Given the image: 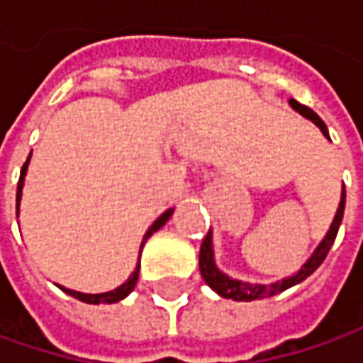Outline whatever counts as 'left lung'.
<instances>
[{"label":"left lung","mask_w":363,"mask_h":363,"mask_svg":"<svg viewBox=\"0 0 363 363\" xmlns=\"http://www.w3.org/2000/svg\"><path fill=\"white\" fill-rule=\"evenodd\" d=\"M289 105L293 106L299 115H303L305 119L313 121L315 125L321 129V133L325 135L329 139V133L328 127H325V123L319 119V115L313 113L309 106L301 105L297 103L295 99H291L289 101ZM343 208H345V188L342 189V200H340V208H337V212H335V218H333V222H331V226H329L328 234H325V238L319 242V246L315 248V252L309 257V260L301 267L299 271L295 272L293 277H286L283 281H277V283H272V285H252V283H244V281H236V279H230L228 274H224V272L220 271L216 267V262H214V248H212V230L206 234V238H203L202 248H200V272H202L203 281H206V285L210 286V289H214L220 297H224V299H234V301H257V299H267V297H272V295H277V293H283L286 291L289 286L293 285H299L301 281H305L309 274H313L317 269H319V264L325 260L328 257L329 248H331V244L335 240V236H337V230H340V224H342V218H343Z\"/></svg>","instance_id":"1"}]
</instances>
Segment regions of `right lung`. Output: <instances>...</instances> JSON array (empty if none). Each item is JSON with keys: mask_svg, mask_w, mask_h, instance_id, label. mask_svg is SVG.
Returning <instances> with one entry per match:
<instances>
[{"mask_svg": "<svg viewBox=\"0 0 363 363\" xmlns=\"http://www.w3.org/2000/svg\"><path fill=\"white\" fill-rule=\"evenodd\" d=\"M32 155V153H30ZM28 163H30V157L26 160V163H23V167H21V174H20V182H18V212H20V198H21V188H23V177H26V174H28ZM172 214H174V208H169L167 212H163L151 226H149V230L145 232V236H143V240H141V250H143V246H145L147 238L153 234V232H157L172 218ZM139 257H141V252H139ZM137 279H139V260H137V267H135V271L131 272V277L123 283L121 286H117V289H113V291H106V293H96V295H89V293H78V291H72V289H66V286H60L66 295H70V297H74V299L78 301H84V303H91V305H101V303H117V301L125 299L129 293H131L133 289H135V285H137Z\"/></svg>", "mask_w": 363, "mask_h": 363, "instance_id": "right-lung-1", "label": "right lung"}]
</instances>
